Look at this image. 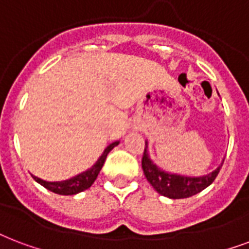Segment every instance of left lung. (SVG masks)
Here are the masks:
<instances>
[{
  "label": "left lung",
  "mask_w": 249,
  "mask_h": 249,
  "mask_svg": "<svg viewBox=\"0 0 249 249\" xmlns=\"http://www.w3.org/2000/svg\"><path fill=\"white\" fill-rule=\"evenodd\" d=\"M146 145V143H145ZM143 150L142 154V165L143 174L146 177L149 183L154 187V190L160 193L163 196L171 198V199H182V198H189L193 195L198 194L202 190H204L207 186H210L215 181V178L219 174V170L222 169V165L213 171L211 174L199 178H191V177L177 176V174H169L166 171L158 169L152 160L149 158V154Z\"/></svg>",
  "instance_id": "8db88e82"
}]
</instances>
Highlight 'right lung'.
I'll list each match as a JSON object with an SVG mask.
<instances>
[{
	"mask_svg": "<svg viewBox=\"0 0 249 249\" xmlns=\"http://www.w3.org/2000/svg\"><path fill=\"white\" fill-rule=\"evenodd\" d=\"M116 145H119V142H113L110 143L109 146H107V149L104 150V153L101 154V157L97 160V162L93 165V166L89 169V170L84 171L82 174L79 176L73 177L71 179H67V181H62V182H46L43 179H40L38 177H34L33 178L36 179L38 183L46 187L47 190L53 191L55 194H60V195H73L78 194V193H82V191L87 190L92 186V183L95 182V179L99 176L100 173L101 167L104 165L106 162V158L108 156V153L115 148Z\"/></svg>",
	"mask_w": 249,
	"mask_h": 249,
	"instance_id": "add662e5",
	"label": "right lung"
}]
</instances>
